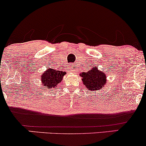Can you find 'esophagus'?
<instances>
[{"label": "esophagus", "mask_w": 146, "mask_h": 146, "mask_svg": "<svg viewBox=\"0 0 146 146\" xmlns=\"http://www.w3.org/2000/svg\"><path fill=\"white\" fill-rule=\"evenodd\" d=\"M70 71H72V72H75V68H73V67H71V69H70Z\"/></svg>", "instance_id": "obj_1"}]
</instances>
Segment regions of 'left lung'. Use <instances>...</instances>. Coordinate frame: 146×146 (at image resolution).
<instances>
[{
	"mask_svg": "<svg viewBox=\"0 0 146 146\" xmlns=\"http://www.w3.org/2000/svg\"><path fill=\"white\" fill-rule=\"evenodd\" d=\"M98 68L93 66L90 71L82 72L80 74L84 85L90 91L100 90L102 86H104L106 82V73L98 70Z\"/></svg>",
	"mask_w": 146,
	"mask_h": 146,
	"instance_id": "left-lung-1",
	"label": "left lung"
}]
</instances>
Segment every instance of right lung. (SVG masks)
<instances>
[{"mask_svg": "<svg viewBox=\"0 0 146 146\" xmlns=\"http://www.w3.org/2000/svg\"><path fill=\"white\" fill-rule=\"evenodd\" d=\"M66 72L64 71H57L54 68H47L41 76L42 88H44V87L46 89L55 88L61 82Z\"/></svg>", "mask_w": 146, "mask_h": 146, "instance_id": "obj_1", "label": "right lung"}]
</instances>
